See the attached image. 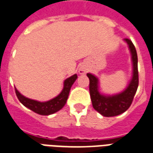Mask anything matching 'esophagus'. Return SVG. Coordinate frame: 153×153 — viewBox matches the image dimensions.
Returning a JSON list of instances; mask_svg holds the SVG:
<instances>
[{
    "mask_svg": "<svg viewBox=\"0 0 153 153\" xmlns=\"http://www.w3.org/2000/svg\"><path fill=\"white\" fill-rule=\"evenodd\" d=\"M85 73H86V71H85L84 69L83 68L79 69V74H85Z\"/></svg>",
    "mask_w": 153,
    "mask_h": 153,
    "instance_id": "esophagus-1",
    "label": "esophagus"
}]
</instances>
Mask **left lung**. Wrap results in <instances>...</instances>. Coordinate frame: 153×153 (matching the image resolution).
<instances>
[{"label":"left lung","instance_id":"obj_1","mask_svg":"<svg viewBox=\"0 0 153 153\" xmlns=\"http://www.w3.org/2000/svg\"><path fill=\"white\" fill-rule=\"evenodd\" d=\"M124 40L129 45L133 62V77L128 88L119 95L113 96H104L98 91V79L91 74H87L89 78V91L92 106L101 115L106 117L120 115L130 108L133 101L139 85L138 58L135 45L130 39Z\"/></svg>","mask_w":153,"mask_h":153}]
</instances>
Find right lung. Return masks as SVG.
<instances>
[{
  "label": "right lung",
  "mask_w": 153,
  "mask_h": 153,
  "mask_svg": "<svg viewBox=\"0 0 153 153\" xmlns=\"http://www.w3.org/2000/svg\"><path fill=\"white\" fill-rule=\"evenodd\" d=\"M77 78H78L77 74H74L73 76L66 79L64 82L63 90L62 91L61 93L57 97L50 100L48 102H41L25 98V96L21 95L16 88H15V92H16L17 99L25 107L39 115H49L61 110L65 106L66 100L68 99L71 87L74 82V81L76 80Z\"/></svg>",
  "instance_id": "right-lung-1"
}]
</instances>
